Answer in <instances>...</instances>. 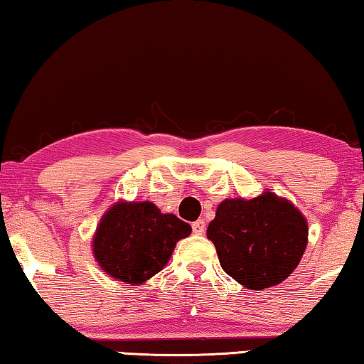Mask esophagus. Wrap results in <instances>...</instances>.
Instances as JSON below:
<instances>
[{"label":"esophagus","instance_id":"1","mask_svg":"<svg viewBox=\"0 0 364 364\" xmlns=\"http://www.w3.org/2000/svg\"><path fill=\"white\" fill-rule=\"evenodd\" d=\"M191 228H193V232L198 234V235H201V234H204V231H206V224H204L203 219H198V221H194L191 224Z\"/></svg>","mask_w":364,"mask_h":364}]
</instances>
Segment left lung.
I'll return each instance as SVG.
<instances>
[{
  "label": "left lung",
  "mask_w": 364,
  "mask_h": 364,
  "mask_svg": "<svg viewBox=\"0 0 364 364\" xmlns=\"http://www.w3.org/2000/svg\"><path fill=\"white\" fill-rule=\"evenodd\" d=\"M221 267L250 290L274 287L299 265L309 240L306 219L290 201L265 191L224 199L208 226Z\"/></svg>",
  "instance_id": "1"
}]
</instances>
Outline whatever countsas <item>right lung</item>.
Returning <instances> with one entry per match:
<instances>
[{"label": "right lung", "mask_w": 364, "mask_h": 364, "mask_svg": "<svg viewBox=\"0 0 364 364\" xmlns=\"http://www.w3.org/2000/svg\"><path fill=\"white\" fill-rule=\"evenodd\" d=\"M191 226L163 214L150 201L115 203L100 219L92 240L100 269L120 282L140 285L160 272Z\"/></svg>", "instance_id": "obj_1"}]
</instances>
